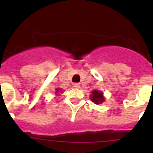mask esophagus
Here are the masks:
<instances>
[{
  "label": "esophagus",
  "mask_w": 153,
  "mask_h": 153,
  "mask_svg": "<svg viewBox=\"0 0 153 153\" xmlns=\"http://www.w3.org/2000/svg\"><path fill=\"white\" fill-rule=\"evenodd\" d=\"M74 86L75 87V88H79V86H80V84L78 83H74Z\"/></svg>",
  "instance_id": "1"
}]
</instances>
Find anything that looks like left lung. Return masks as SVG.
Here are the masks:
<instances>
[{
    "label": "left lung",
    "instance_id": "left-lung-1",
    "mask_svg": "<svg viewBox=\"0 0 153 153\" xmlns=\"http://www.w3.org/2000/svg\"><path fill=\"white\" fill-rule=\"evenodd\" d=\"M91 100L96 104L102 103L104 101V97L102 96V93H101L100 91H97V90H93L92 92Z\"/></svg>",
    "mask_w": 153,
    "mask_h": 153
}]
</instances>
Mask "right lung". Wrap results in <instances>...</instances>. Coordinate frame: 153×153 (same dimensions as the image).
<instances>
[{
    "label": "right lung",
    "instance_id": "obj_1",
    "mask_svg": "<svg viewBox=\"0 0 153 153\" xmlns=\"http://www.w3.org/2000/svg\"><path fill=\"white\" fill-rule=\"evenodd\" d=\"M58 90H56V93H57V92H58Z\"/></svg>",
    "mask_w": 153,
    "mask_h": 153
}]
</instances>
